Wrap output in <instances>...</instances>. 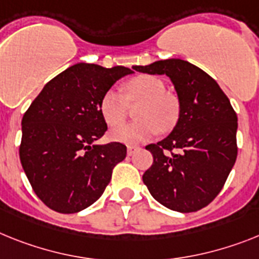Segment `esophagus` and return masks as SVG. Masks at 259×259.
Here are the masks:
<instances>
[{
	"instance_id": "esophagus-1",
	"label": "esophagus",
	"mask_w": 259,
	"mask_h": 259,
	"mask_svg": "<svg viewBox=\"0 0 259 259\" xmlns=\"http://www.w3.org/2000/svg\"><path fill=\"white\" fill-rule=\"evenodd\" d=\"M138 150H140V147L138 146H127V155L129 156L134 155Z\"/></svg>"
}]
</instances>
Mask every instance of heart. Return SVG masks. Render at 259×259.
<instances>
[{
	"label": "heart",
	"mask_w": 259,
	"mask_h": 259,
	"mask_svg": "<svg viewBox=\"0 0 259 259\" xmlns=\"http://www.w3.org/2000/svg\"><path fill=\"white\" fill-rule=\"evenodd\" d=\"M125 96L114 88L108 89L100 100V113L109 126L123 121L127 101L138 104L136 117L138 121L123 123L110 132V138L129 146L147 142L158 132H168L179 118L177 97L166 92L160 79L151 75L136 76L125 82Z\"/></svg>",
	"instance_id": "1"
}]
</instances>
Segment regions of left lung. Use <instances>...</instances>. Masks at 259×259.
Here are the masks:
<instances>
[{
    "label": "left lung",
    "instance_id": "8db88e82",
    "mask_svg": "<svg viewBox=\"0 0 259 259\" xmlns=\"http://www.w3.org/2000/svg\"><path fill=\"white\" fill-rule=\"evenodd\" d=\"M133 69L168 76L179 100L172 132L146 146L154 162L143 183L168 209L188 213L207 207L223 190L237 158V114L229 99L216 80L186 60H158Z\"/></svg>",
    "mask_w": 259,
    "mask_h": 259
}]
</instances>
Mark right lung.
<instances>
[{"label": "right lung", "instance_id": "add662e5", "mask_svg": "<svg viewBox=\"0 0 259 259\" xmlns=\"http://www.w3.org/2000/svg\"><path fill=\"white\" fill-rule=\"evenodd\" d=\"M133 73L77 63L50 80L22 118L19 158L36 196L59 213H76L100 199L126 156L119 142L95 145L108 126L100 100Z\"/></svg>", "mask_w": 259, "mask_h": 259}]
</instances>
